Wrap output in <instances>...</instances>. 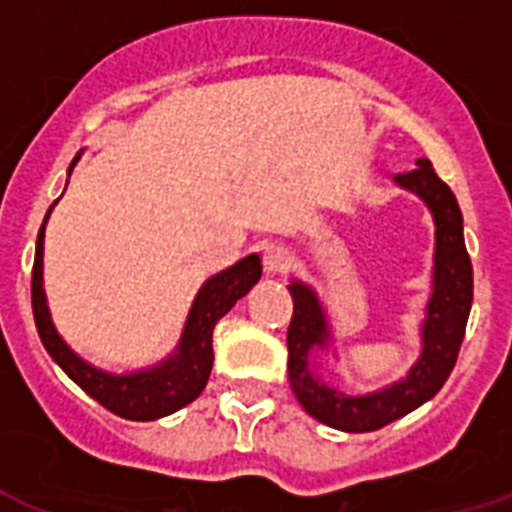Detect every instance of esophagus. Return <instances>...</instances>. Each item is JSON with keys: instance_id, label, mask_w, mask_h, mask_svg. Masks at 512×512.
I'll use <instances>...</instances> for the list:
<instances>
[{"instance_id": "34e87169", "label": "esophagus", "mask_w": 512, "mask_h": 512, "mask_svg": "<svg viewBox=\"0 0 512 512\" xmlns=\"http://www.w3.org/2000/svg\"><path fill=\"white\" fill-rule=\"evenodd\" d=\"M289 263H291L289 249L281 247V244H270V247L265 249L263 265H265V273H270V276L283 273V270L289 268Z\"/></svg>"}]
</instances>
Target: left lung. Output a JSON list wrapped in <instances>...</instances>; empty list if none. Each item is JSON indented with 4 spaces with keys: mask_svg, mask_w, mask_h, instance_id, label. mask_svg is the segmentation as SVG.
<instances>
[{
    "mask_svg": "<svg viewBox=\"0 0 512 512\" xmlns=\"http://www.w3.org/2000/svg\"><path fill=\"white\" fill-rule=\"evenodd\" d=\"M419 169L395 176V184L422 197L435 218V278L422 325V356L406 380L367 395H346L330 388L315 372L309 354L315 346H328L330 325L320 299L309 286L289 283L294 315L289 325V382L299 403L317 422L341 432H375L427 403L450 377L466 333L474 270L463 242V216L450 187L435 174L427 158Z\"/></svg>",
    "mask_w": 512,
    "mask_h": 512,
    "instance_id": "8db88e82",
    "label": "left lung"
}]
</instances>
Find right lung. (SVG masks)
<instances>
[{"mask_svg": "<svg viewBox=\"0 0 512 512\" xmlns=\"http://www.w3.org/2000/svg\"><path fill=\"white\" fill-rule=\"evenodd\" d=\"M77 158L72 161V166ZM70 166V171H72ZM51 213V210H49ZM46 213V218H49ZM41 223L36 242V260H33V281H30V299H33V317H36L38 336L44 349L59 367L77 382L85 393L98 401L111 414L132 419V422H153L169 416L182 406L192 403L208 385L210 367H213V328L244 294H247L260 276L263 265L260 257L249 255L231 268L221 270L218 276L208 278L203 289L197 291L190 317L184 325L182 341L169 359L150 369L130 372V375H111L83 362L75 351L62 341V336L51 322L44 294V229Z\"/></svg>", "mask_w": 512, "mask_h": 512, "instance_id": "1", "label": "right lung"}]
</instances>
